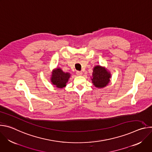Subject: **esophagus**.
<instances>
[{"label": "esophagus", "mask_w": 152, "mask_h": 152, "mask_svg": "<svg viewBox=\"0 0 152 152\" xmlns=\"http://www.w3.org/2000/svg\"><path fill=\"white\" fill-rule=\"evenodd\" d=\"M76 74H77V75H78V76H82V72H80V71H77V72H76Z\"/></svg>", "instance_id": "34e87169"}]
</instances>
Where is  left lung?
<instances>
[{
  "label": "left lung",
  "instance_id": "left-lung-1",
  "mask_svg": "<svg viewBox=\"0 0 152 152\" xmlns=\"http://www.w3.org/2000/svg\"><path fill=\"white\" fill-rule=\"evenodd\" d=\"M111 77V73L107 69L102 66H97L93 69L91 80L96 87L103 88L110 82Z\"/></svg>",
  "mask_w": 152,
  "mask_h": 152
}]
</instances>
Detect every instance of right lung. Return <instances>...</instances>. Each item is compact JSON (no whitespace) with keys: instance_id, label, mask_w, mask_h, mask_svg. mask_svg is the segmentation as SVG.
<instances>
[{"instance_id":"1","label":"right lung","mask_w":152,"mask_h":152,"mask_svg":"<svg viewBox=\"0 0 152 152\" xmlns=\"http://www.w3.org/2000/svg\"><path fill=\"white\" fill-rule=\"evenodd\" d=\"M70 77V74L69 73H65L61 69L57 68L52 72L51 82L57 88H62L66 86V83Z\"/></svg>"}]
</instances>
